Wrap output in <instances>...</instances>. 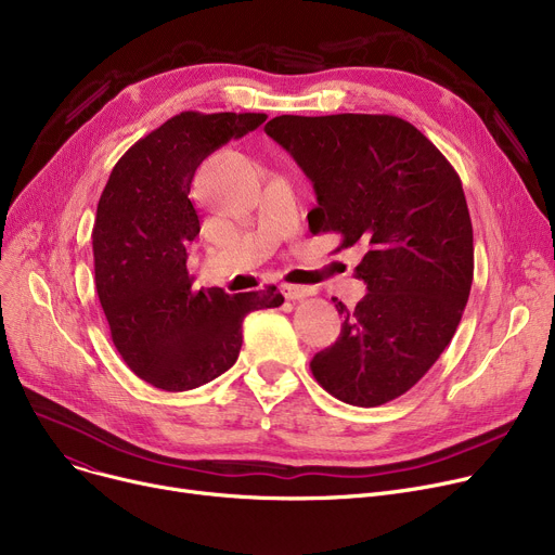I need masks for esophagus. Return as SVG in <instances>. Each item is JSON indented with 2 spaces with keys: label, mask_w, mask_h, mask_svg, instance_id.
Here are the masks:
<instances>
[{
  "label": "esophagus",
  "mask_w": 555,
  "mask_h": 555,
  "mask_svg": "<svg viewBox=\"0 0 555 555\" xmlns=\"http://www.w3.org/2000/svg\"><path fill=\"white\" fill-rule=\"evenodd\" d=\"M281 295L289 301H299V299H306L312 295L310 287H301V285H289V283H283L281 285Z\"/></svg>",
  "instance_id": "34e87169"
}]
</instances>
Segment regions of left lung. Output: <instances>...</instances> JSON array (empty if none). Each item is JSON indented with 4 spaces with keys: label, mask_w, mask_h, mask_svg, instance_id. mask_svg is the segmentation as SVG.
<instances>
[{
    "label": "left lung",
    "mask_w": 555,
    "mask_h": 555,
    "mask_svg": "<svg viewBox=\"0 0 555 555\" xmlns=\"http://www.w3.org/2000/svg\"><path fill=\"white\" fill-rule=\"evenodd\" d=\"M266 132L312 182V233L362 247L356 276L369 293L348 310L310 371L356 406L410 391L441 358L470 297L473 222L452 164L410 121L391 114H283Z\"/></svg>",
    "instance_id": "left-lung-1"
}]
</instances>
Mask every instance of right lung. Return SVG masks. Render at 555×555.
<instances>
[{
    "label": "right lung",
    "instance_id": "1",
    "mask_svg": "<svg viewBox=\"0 0 555 555\" xmlns=\"http://www.w3.org/2000/svg\"><path fill=\"white\" fill-rule=\"evenodd\" d=\"M268 114L182 112L116 162L92 233L96 293L112 341L149 385L189 391L238 360L243 319L283 304L270 285L227 295L195 289L186 247L199 233L191 202L197 166L220 145L256 130Z\"/></svg>",
    "mask_w": 555,
    "mask_h": 555
}]
</instances>
